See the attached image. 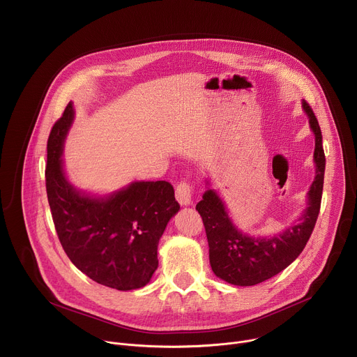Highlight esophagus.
<instances>
[{"label":"esophagus","instance_id":"34e87169","mask_svg":"<svg viewBox=\"0 0 357 357\" xmlns=\"http://www.w3.org/2000/svg\"><path fill=\"white\" fill-rule=\"evenodd\" d=\"M175 197L181 205H189L192 202V185L186 181H182L175 188Z\"/></svg>","mask_w":357,"mask_h":357}]
</instances>
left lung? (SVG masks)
Here are the masks:
<instances>
[{
	"label": "left lung",
	"instance_id": "obj_1",
	"mask_svg": "<svg viewBox=\"0 0 357 357\" xmlns=\"http://www.w3.org/2000/svg\"><path fill=\"white\" fill-rule=\"evenodd\" d=\"M302 107L315 134L317 175L308 192V206L296 223L273 237H251L233 225L215 190L208 189L196 205L208 236L211 267L216 277L229 284L250 287L277 275L299 256L314 231L321 209L326 160L319 123L307 101H302Z\"/></svg>",
	"mask_w": 357,
	"mask_h": 357
}]
</instances>
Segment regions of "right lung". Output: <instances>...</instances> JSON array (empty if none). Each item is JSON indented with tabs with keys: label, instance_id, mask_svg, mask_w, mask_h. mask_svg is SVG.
<instances>
[{
	"label": "right lung",
	"instance_id": "right-lung-1",
	"mask_svg": "<svg viewBox=\"0 0 357 357\" xmlns=\"http://www.w3.org/2000/svg\"><path fill=\"white\" fill-rule=\"evenodd\" d=\"M73 117L70 101L46 146V193L59 241L93 281L119 291L141 288L158 268L160 238L179 211L174 186L167 181L132 182L106 197L76 190L61 160Z\"/></svg>",
	"mask_w": 357,
	"mask_h": 357
}]
</instances>
